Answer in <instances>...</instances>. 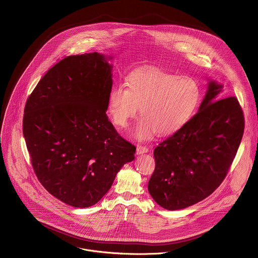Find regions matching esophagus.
Wrapping results in <instances>:
<instances>
[{"label":"esophagus","mask_w":258,"mask_h":258,"mask_svg":"<svg viewBox=\"0 0 258 258\" xmlns=\"http://www.w3.org/2000/svg\"><path fill=\"white\" fill-rule=\"evenodd\" d=\"M149 151V148L147 146H142V145H138L137 149H136V152L137 154H143V153H147Z\"/></svg>","instance_id":"esophagus-1"}]
</instances>
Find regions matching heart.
Returning a JSON list of instances; mask_svg holds the SVG:
<instances>
[{
  "label": "heart",
  "instance_id": "obj_1",
  "mask_svg": "<svg viewBox=\"0 0 258 258\" xmlns=\"http://www.w3.org/2000/svg\"><path fill=\"white\" fill-rule=\"evenodd\" d=\"M202 99L199 82L188 76L162 71H137L127 78V88L117 84L108 96V112L115 125L127 127L140 107L142 118L133 136L148 140L156 132L169 135L180 130L198 109Z\"/></svg>",
  "mask_w": 258,
  "mask_h": 258
}]
</instances>
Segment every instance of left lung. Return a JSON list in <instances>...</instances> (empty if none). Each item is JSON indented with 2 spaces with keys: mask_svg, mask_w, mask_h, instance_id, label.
I'll list each match as a JSON object with an SVG mask.
<instances>
[{
  "mask_svg": "<svg viewBox=\"0 0 258 258\" xmlns=\"http://www.w3.org/2000/svg\"><path fill=\"white\" fill-rule=\"evenodd\" d=\"M221 88L210 81L198 113L154 150L156 166L148 190L166 210L203 201L230 169L244 132V116L236 97L220 99Z\"/></svg>",
  "mask_w": 258,
  "mask_h": 258,
  "instance_id": "1",
  "label": "left lung"
}]
</instances>
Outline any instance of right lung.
<instances>
[{
  "label": "right lung",
  "instance_id": "right-lung-1",
  "mask_svg": "<svg viewBox=\"0 0 258 258\" xmlns=\"http://www.w3.org/2000/svg\"><path fill=\"white\" fill-rule=\"evenodd\" d=\"M111 70L97 52L67 56L26 102L23 133L37 180L74 208L98 203L135 157L136 147L118 134L105 112Z\"/></svg>",
  "mask_w": 258,
  "mask_h": 258
}]
</instances>
